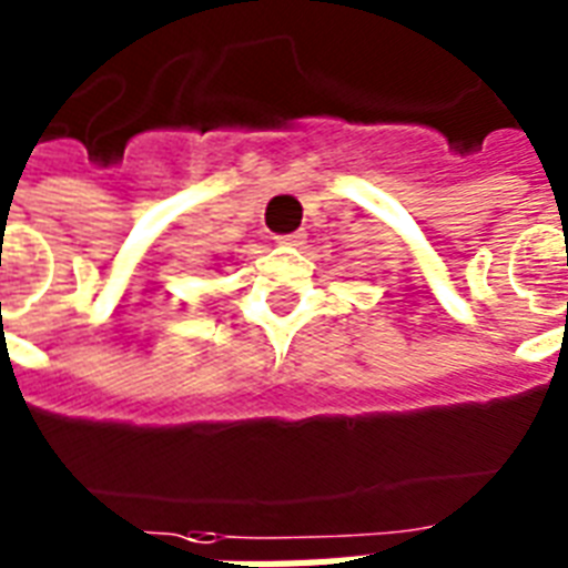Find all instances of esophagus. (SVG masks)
Here are the masks:
<instances>
[{
  "label": "esophagus",
  "mask_w": 568,
  "mask_h": 568,
  "mask_svg": "<svg viewBox=\"0 0 568 568\" xmlns=\"http://www.w3.org/2000/svg\"><path fill=\"white\" fill-rule=\"evenodd\" d=\"M276 241H280L283 247H301L303 241H306V232H301V230L288 232V235H280V239H276Z\"/></svg>",
  "instance_id": "1"
}]
</instances>
